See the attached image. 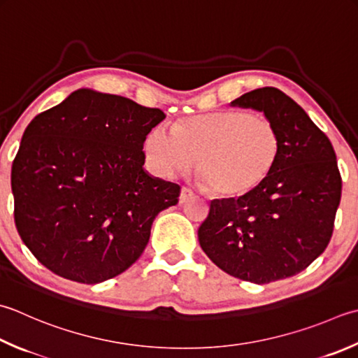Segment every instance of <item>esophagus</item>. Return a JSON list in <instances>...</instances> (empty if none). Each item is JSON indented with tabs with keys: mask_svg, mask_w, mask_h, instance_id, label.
Masks as SVG:
<instances>
[{
	"mask_svg": "<svg viewBox=\"0 0 358 358\" xmlns=\"http://www.w3.org/2000/svg\"><path fill=\"white\" fill-rule=\"evenodd\" d=\"M194 195V192L191 191V189L187 187H181V192H180V205H183V203H186L189 199H191Z\"/></svg>",
	"mask_w": 358,
	"mask_h": 358,
	"instance_id": "esophagus-1",
	"label": "esophagus"
}]
</instances>
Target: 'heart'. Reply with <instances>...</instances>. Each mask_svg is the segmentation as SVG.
<instances>
[{
	"label": "heart",
	"instance_id": "b5f03b06",
	"mask_svg": "<svg viewBox=\"0 0 358 358\" xmlns=\"http://www.w3.org/2000/svg\"><path fill=\"white\" fill-rule=\"evenodd\" d=\"M145 161L159 177L189 171L209 192L236 199L253 192L275 169L281 135L267 117L237 110H217L185 119L173 130L158 125L143 144Z\"/></svg>",
	"mask_w": 358,
	"mask_h": 358
}]
</instances>
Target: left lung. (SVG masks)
<instances>
[{
	"mask_svg": "<svg viewBox=\"0 0 358 358\" xmlns=\"http://www.w3.org/2000/svg\"><path fill=\"white\" fill-rule=\"evenodd\" d=\"M231 107L253 108L281 135L270 177L239 199L213 200L199 228L208 257L228 275L268 284L298 275L326 250L341 199L334 147L281 90L245 93Z\"/></svg>",
	"mask_w": 358,
	"mask_h": 358,
	"instance_id": "8db88e82",
	"label": "left lung"
}]
</instances>
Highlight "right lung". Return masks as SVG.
<instances>
[{"label":"right lung","mask_w":358,"mask_h":358,"mask_svg":"<svg viewBox=\"0 0 358 358\" xmlns=\"http://www.w3.org/2000/svg\"><path fill=\"white\" fill-rule=\"evenodd\" d=\"M166 115L80 88L35 116L12 164L15 225L46 268L82 284L121 275L143 255L180 186L144 171V139Z\"/></svg>","instance_id":"obj_1"}]
</instances>
